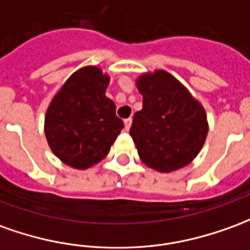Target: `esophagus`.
<instances>
[{
  "instance_id": "34e87169",
  "label": "esophagus",
  "mask_w": 250,
  "mask_h": 250,
  "mask_svg": "<svg viewBox=\"0 0 250 250\" xmlns=\"http://www.w3.org/2000/svg\"><path fill=\"white\" fill-rule=\"evenodd\" d=\"M131 123H132V119H131V118H128V119H125V131L130 130Z\"/></svg>"
}]
</instances>
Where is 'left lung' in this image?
<instances>
[{"label":"left lung","mask_w":250,"mask_h":250,"mask_svg":"<svg viewBox=\"0 0 250 250\" xmlns=\"http://www.w3.org/2000/svg\"><path fill=\"white\" fill-rule=\"evenodd\" d=\"M137 86L143 105L134 115L130 135L141 160L164 173L188 165L203 147L208 131L202 104L164 70L143 74Z\"/></svg>","instance_id":"1"}]
</instances>
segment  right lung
Returning <instances> with one entry per match:
<instances>
[{"label": "right lung", "mask_w": 250, "mask_h": 250, "mask_svg": "<svg viewBox=\"0 0 250 250\" xmlns=\"http://www.w3.org/2000/svg\"><path fill=\"white\" fill-rule=\"evenodd\" d=\"M109 77L96 66L83 67L52 99L44 132L52 153L66 165L88 169L109 153L125 127L105 96Z\"/></svg>", "instance_id": "right-lung-1"}]
</instances>
